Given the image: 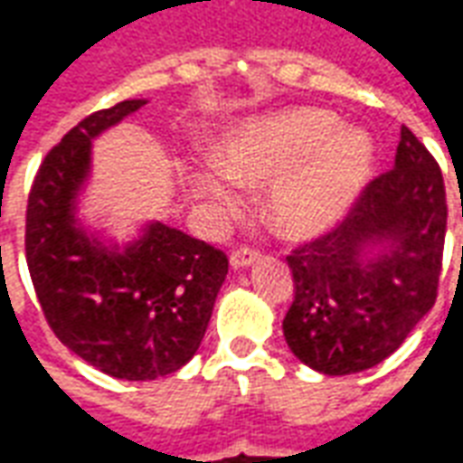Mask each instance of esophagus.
Masks as SVG:
<instances>
[{
  "label": "esophagus",
  "instance_id": "esophagus-1",
  "mask_svg": "<svg viewBox=\"0 0 463 463\" xmlns=\"http://www.w3.org/2000/svg\"><path fill=\"white\" fill-rule=\"evenodd\" d=\"M258 255H260V252L252 250V248H241V250H232L231 252L232 270H242V268H250L252 262L258 260Z\"/></svg>",
  "mask_w": 463,
  "mask_h": 463
}]
</instances>
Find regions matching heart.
<instances>
[{
  "instance_id": "heart-1",
  "label": "heart",
  "mask_w": 463,
  "mask_h": 463,
  "mask_svg": "<svg viewBox=\"0 0 463 463\" xmlns=\"http://www.w3.org/2000/svg\"><path fill=\"white\" fill-rule=\"evenodd\" d=\"M374 141L322 109H290L235 126L218 146L220 168L193 175L195 193L218 213L238 208V185L262 188L265 218L290 241L320 235L349 211L374 168Z\"/></svg>"
}]
</instances>
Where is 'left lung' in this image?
<instances>
[{"instance_id":"8db88e82","label":"left lung","mask_w":463,"mask_h":463,"mask_svg":"<svg viewBox=\"0 0 463 463\" xmlns=\"http://www.w3.org/2000/svg\"><path fill=\"white\" fill-rule=\"evenodd\" d=\"M444 235L441 171L402 126L394 168L359 193L335 231L288 255L295 300L282 332L292 354L330 377L387 359L434 307Z\"/></svg>"}]
</instances>
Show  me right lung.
I'll return each instance as SVG.
<instances>
[{"label":"right lung","mask_w":463,"mask_h":463,"mask_svg":"<svg viewBox=\"0 0 463 463\" xmlns=\"http://www.w3.org/2000/svg\"><path fill=\"white\" fill-rule=\"evenodd\" d=\"M143 104L76 123L46 153L26 203V265L49 327L91 367L128 382L173 374L198 352L228 275L225 252L161 221L123 248L79 221L91 143Z\"/></svg>","instance_id":"1"}]
</instances>
